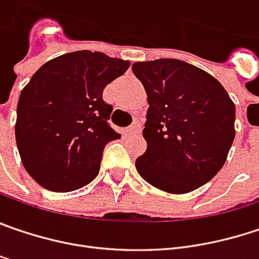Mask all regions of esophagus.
<instances>
[{"instance_id":"1","label":"esophagus","mask_w":259,"mask_h":259,"mask_svg":"<svg viewBox=\"0 0 259 259\" xmlns=\"http://www.w3.org/2000/svg\"><path fill=\"white\" fill-rule=\"evenodd\" d=\"M129 133H141V130H142V123L139 121V120H135L133 121V124L129 126Z\"/></svg>"}]
</instances>
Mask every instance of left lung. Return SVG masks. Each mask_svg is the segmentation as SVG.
Here are the masks:
<instances>
[{
    "mask_svg": "<svg viewBox=\"0 0 259 259\" xmlns=\"http://www.w3.org/2000/svg\"><path fill=\"white\" fill-rule=\"evenodd\" d=\"M132 71L149 104L138 173L170 193L201 188L220 171L233 144L235 104L217 79L182 60L135 63Z\"/></svg>",
    "mask_w": 259,
    "mask_h": 259,
    "instance_id": "8db88e82",
    "label": "left lung"
}]
</instances>
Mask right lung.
Segmentation results:
<instances>
[{
    "label": "right lung",
    "mask_w": 259,
    "mask_h": 259,
    "mask_svg": "<svg viewBox=\"0 0 259 259\" xmlns=\"http://www.w3.org/2000/svg\"><path fill=\"white\" fill-rule=\"evenodd\" d=\"M130 63L102 53L74 51L45 63L17 104L16 141L24 168L42 188L71 192L99 173L102 151L120 139L108 123L105 86Z\"/></svg>",
    "instance_id": "obj_1"
}]
</instances>
